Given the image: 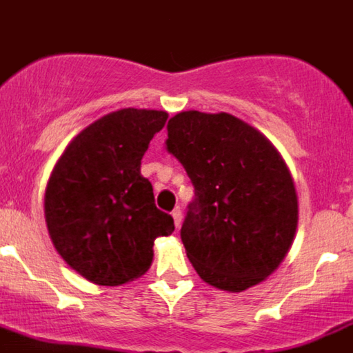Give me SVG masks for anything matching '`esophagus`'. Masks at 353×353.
Instances as JSON below:
<instances>
[{"mask_svg": "<svg viewBox=\"0 0 353 353\" xmlns=\"http://www.w3.org/2000/svg\"><path fill=\"white\" fill-rule=\"evenodd\" d=\"M173 220H174V227H176V229H180V227H182V221H183V214H182V210H180V208H174L173 210Z\"/></svg>", "mask_w": 353, "mask_h": 353, "instance_id": "34e87169", "label": "esophagus"}]
</instances>
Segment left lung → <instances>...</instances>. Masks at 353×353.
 Segmentation results:
<instances>
[{"instance_id":"8db88e82","label":"left lung","mask_w":353,"mask_h":353,"mask_svg":"<svg viewBox=\"0 0 353 353\" xmlns=\"http://www.w3.org/2000/svg\"><path fill=\"white\" fill-rule=\"evenodd\" d=\"M166 145L196 189L180 236L201 279L229 293L263 283L298 227L296 189L279 150L239 117L199 110L171 117Z\"/></svg>"}]
</instances>
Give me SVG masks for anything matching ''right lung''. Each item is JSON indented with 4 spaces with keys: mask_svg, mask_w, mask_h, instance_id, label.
I'll list each match as a JSON object with an SVG mask.
<instances>
[{
    "mask_svg": "<svg viewBox=\"0 0 353 353\" xmlns=\"http://www.w3.org/2000/svg\"><path fill=\"white\" fill-rule=\"evenodd\" d=\"M166 110H114L65 147L45 190V220L57 253L99 286H121L152 265L154 241L174 230L140 173Z\"/></svg>",
    "mask_w": 353,
    "mask_h": 353,
    "instance_id": "obj_1",
    "label": "right lung"
}]
</instances>
